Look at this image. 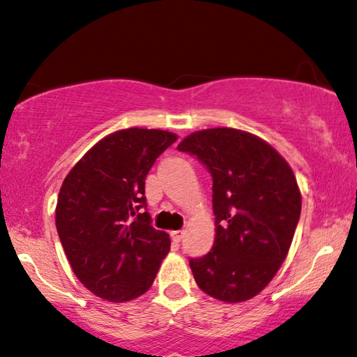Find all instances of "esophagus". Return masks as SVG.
<instances>
[{"label": "esophagus", "instance_id": "1", "mask_svg": "<svg viewBox=\"0 0 357 357\" xmlns=\"http://www.w3.org/2000/svg\"><path fill=\"white\" fill-rule=\"evenodd\" d=\"M171 238H173L174 243H179L184 238V230H176L171 231Z\"/></svg>", "mask_w": 357, "mask_h": 357}]
</instances>
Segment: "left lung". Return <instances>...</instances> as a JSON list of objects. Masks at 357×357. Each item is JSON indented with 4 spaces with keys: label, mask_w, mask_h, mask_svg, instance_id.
Here are the masks:
<instances>
[{
    "label": "left lung",
    "mask_w": 357,
    "mask_h": 357,
    "mask_svg": "<svg viewBox=\"0 0 357 357\" xmlns=\"http://www.w3.org/2000/svg\"><path fill=\"white\" fill-rule=\"evenodd\" d=\"M179 151L212 176L215 241L191 258L194 279L208 296L243 302L271 282L286 259L301 218L302 199L291 166L273 146L236 129L194 132Z\"/></svg>",
    "instance_id": "left-lung-1"
}]
</instances>
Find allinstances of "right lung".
Returning <instances> with one entry per match:
<instances>
[{"mask_svg": "<svg viewBox=\"0 0 357 357\" xmlns=\"http://www.w3.org/2000/svg\"><path fill=\"white\" fill-rule=\"evenodd\" d=\"M178 137L155 129L107 135L60 188L55 223L76 278L94 296L127 302L153 284L169 236L151 225L145 178Z\"/></svg>", "mask_w": 357, "mask_h": 357, "instance_id": "obj_1", "label": "right lung"}]
</instances>
